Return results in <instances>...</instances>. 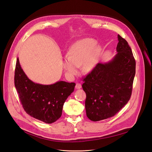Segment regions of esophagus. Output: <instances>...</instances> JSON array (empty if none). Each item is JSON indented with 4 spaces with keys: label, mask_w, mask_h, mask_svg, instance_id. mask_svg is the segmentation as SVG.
<instances>
[{
    "label": "esophagus",
    "mask_w": 152,
    "mask_h": 152,
    "mask_svg": "<svg viewBox=\"0 0 152 152\" xmlns=\"http://www.w3.org/2000/svg\"><path fill=\"white\" fill-rule=\"evenodd\" d=\"M81 88H82V86H81V84L80 83H77L76 84V86H75V88L76 89H80Z\"/></svg>",
    "instance_id": "1"
}]
</instances>
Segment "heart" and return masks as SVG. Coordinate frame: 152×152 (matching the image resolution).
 <instances>
[{
	"mask_svg": "<svg viewBox=\"0 0 152 152\" xmlns=\"http://www.w3.org/2000/svg\"><path fill=\"white\" fill-rule=\"evenodd\" d=\"M102 52V47L91 38H84L73 43L68 51V56L63 60L62 66L67 75L73 77L79 73L83 65L84 72H90L96 66Z\"/></svg>",
	"mask_w": 152,
	"mask_h": 152,
	"instance_id": "heart-1",
	"label": "heart"
}]
</instances>
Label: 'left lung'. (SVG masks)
I'll return each mask as SVG.
<instances>
[{"label":"left lung","instance_id":"8db88e82","mask_svg":"<svg viewBox=\"0 0 152 152\" xmlns=\"http://www.w3.org/2000/svg\"><path fill=\"white\" fill-rule=\"evenodd\" d=\"M116 54L106 63H98L84 79L85 108L90 120L114 116L127 104L136 74V61L126 41L118 35Z\"/></svg>","mask_w":152,"mask_h":152}]
</instances>
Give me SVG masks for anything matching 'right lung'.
Instances as JSON below:
<instances>
[{
  "label": "right lung",
  "instance_id": "obj_1",
  "mask_svg": "<svg viewBox=\"0 0 152 152\" xmlns=\"http://www.w3.org/2000/svg\"><path fill=\"white\" fill-rule=\"evenodd\" d=\"M15 86L26 112L37 120L52 124L61 116L64 103L74 91L75 84L65 81L49 85L35 83L24 73L18 57Z\"/></svg>",
  "mask_w": 152,
  "mask_h": 152
}]
</instances>
